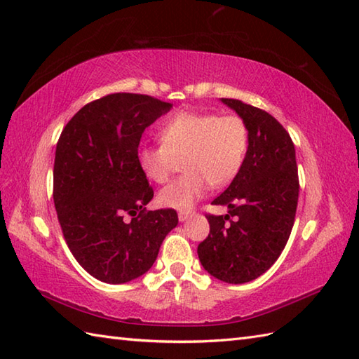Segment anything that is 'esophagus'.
I'll return each instance as SVG.
<instances>
[{"mask_svg":"<svg viewBox=\"0 0 359 359\" xmlns=\"http://www.w3.org/2000/svg\"><path fill=\"white\" fill-rule=\"evenodd\" d=\"M193 215H194L193 211H180L179 212V220H180V222H185V220H188Z\"/></svg>","mask_w":359,"mask_h":359,"instance_id":"1","label":"esophagus"}]
</instances>
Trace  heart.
Instances as JSON below:
<instances>
[{"instance_id":"1","label":"heart","mask_w":359,"mask_h":359,"mask_svg":"<svg viewBox=\"0 0 359 359\" xmlns=\"http://www.w3.org/2000/svg\"><path fill=\"white\" fill-rule=\"evenodd\" d=\"M160 140L140 148L139 165L149 180L165 184L182 158L187 172L158 193V202L188 210L210 184L224 187L236 177L248 149V128L238 116L184 111L160 128Z\"/></svg>"}]
</instances>
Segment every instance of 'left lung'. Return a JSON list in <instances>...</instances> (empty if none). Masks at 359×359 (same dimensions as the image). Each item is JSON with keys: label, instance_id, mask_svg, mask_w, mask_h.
Returning a JSON list of instances; mask_svg holds the SVG:
<instances>
[{"label": "left lung", "instance_id": "left-lung-1", "mask_svg": "<svg viewBox=\"0 0 359 359\" xmlns=\"http://www.w3.org/2000/svg\"><path fill=\"white\" fill-rule=\"evenodd\" d=\"M245 121L248 149L239 172L212 205L228 215H208L210 234L197 255L211 276L243 284L261 276L280 256L294 224L299 180L294 144L279 121L255 106L220 98Z\"/></svg>", "mask_w": 359, "mask_h": 359}]
</instances>
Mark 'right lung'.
I'll return each mask as SVG.
<instances>
[{
	"instance_id": "right-lung-1",
	"label": "right lung",
	"mask_w": 359,
	"mask_h": 359,
	"mask_svg": "<svg viewBox=\"0 0 359 359\" xmlns=\"http://www.w3.org/2000/svg\"><path fill=\"white\" fill-rule=\"evenodd\" d=\"M171 108L149 95L109 94L83 106L58 139V222L77 262L106 284H125L147 273L179 224L175 210L144 208L154 191L139 165L143 131Z\"/></svg>"
}]
</instances>
